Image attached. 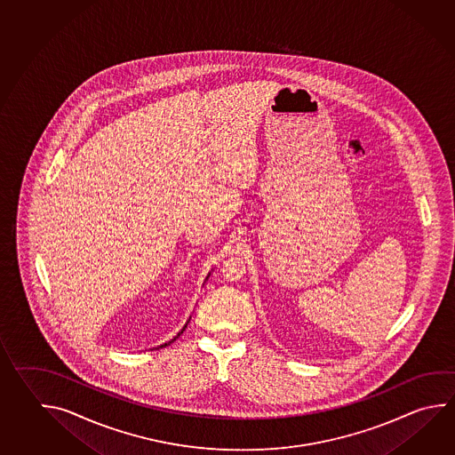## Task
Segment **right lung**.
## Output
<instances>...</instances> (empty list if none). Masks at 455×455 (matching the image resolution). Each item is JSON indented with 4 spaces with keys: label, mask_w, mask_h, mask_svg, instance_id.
Here are the masks:
<instances>
[{
    "label": "right lung",
    "mask_w": 455,
    "mask_h": 455,
    "mask_svg": "<svg viewBox=\"0 0 455 455\" xmlns=\"http://www.w3.org/2000/svg\"><path fill=\"white\" fill-rule=\"evenodd\" d=\"M207 278H209V275H207ZM189 319H191V317H189ZM189 319H188V323H189ZM188 323H186V324L183 325V329H181V331H180V332H178L177 337H180V335L183 334V331H185L186 325H188ZM177 337H175V339H172V340H170V342H168V343H164V345H160V347H167V345H170V343L173 342V340H177Z\"/></svg>",
    "instance_id": "add662e5"
}]
</instances>
